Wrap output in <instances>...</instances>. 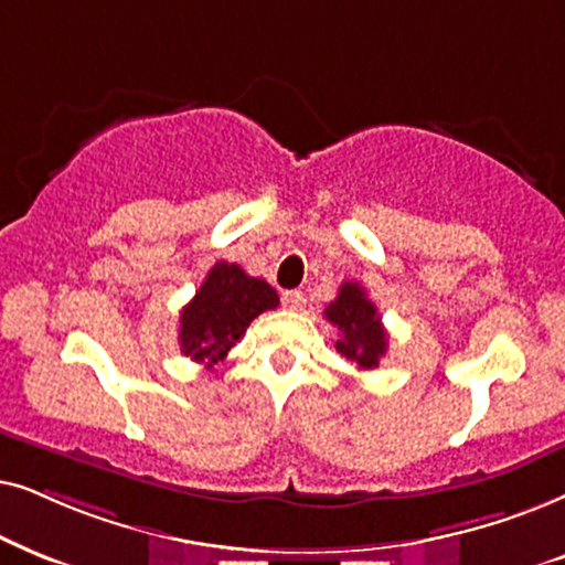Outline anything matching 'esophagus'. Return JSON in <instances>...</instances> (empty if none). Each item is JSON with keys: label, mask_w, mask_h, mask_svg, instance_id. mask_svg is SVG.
I'll list each match as a JSON object with an SVG mask.
<instances>
[{"label": "esophagus", "mask_w": 565, "mask_h": 565, "mask_svg": "<svg viewBox=\"0 0 565 565\" xmlns=\"http://www.w3.org/2000/svg\"><path fill=\"white\" fill-rule=\"evenodd\" d=\"M305 302H307L305 295H302V291H297V289L295 291H284V295H281V305L291 312L305 310Z\"/></svg>", "instance_id": "esophagus-1"}]
</instances>
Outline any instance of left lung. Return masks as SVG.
I'll use <instances>...</instances> for the list:
<instances>
[{
	"label": "left lung",
	"mask_w": 565,
	"mask_h": 565,
	"mask_svg": "<svg viewBox=\"0 0 565 565\" xmlns=\"http://www.w3.org/2000/svg\"><path fill=\"white\" fill-rule=\"evenodd\" d=\"M326 320L341 330L335 349L359 370H374L387 351V333L377 307L370 302L361 284L345 281L338 297L326 307Z\"/></svg>",
	"instance_id": "1"
}]
</instances>
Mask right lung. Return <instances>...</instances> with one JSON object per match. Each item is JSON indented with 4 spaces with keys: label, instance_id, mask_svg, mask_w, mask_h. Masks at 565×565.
I'll list each match as a JSON object with an SVG mask.
<instances>
[{
    "label": "right lung",
    "instance_id": "right-lung-1",
    "mask_svg": "<svg viewBox=\"0 0 565 565\" xmlns=\"http://www.w3.org/2000/svg\"><path fill=\"white\" fill-rule=\"evenodd\" d=\"M278 307V295L263 278L247 276L237 263L220 260L180 312V351L212 370L227 359L260 312Z\"/></svg>",
    "mask_w": 565,
    "mask_h": 565
}]
</instances>
